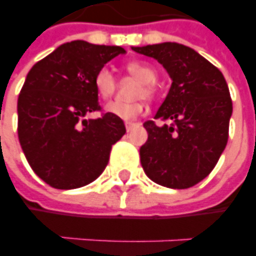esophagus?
Here are the masks:
<instances>
[{
    "label": "esophagus",
    "mask_w": 256,
    "mask_h": 256,
    "mask_svg": "<svg viewBox=\"0 0 256 256\" xmlns=\"http://www.w3.org/2000/svg\"><path fill=\"white\" fill-rule=\"evenodd\" d=\"M134 125H135V122H132V121H125V128H126V131H131Z\"/></svg>",
    "instance_id": "obj_1"
}]
</instances>
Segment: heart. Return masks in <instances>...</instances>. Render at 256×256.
I'll use <instances>...</instances> for the list:
<instances>
[{
    "label": "heart",
    "mask_w": 256,
    "mask_h": 256,
    "mask_svg": "<svg viewBox=\"0 0 256 256\" xmlns=\"http://www.w3.org/2000/svg\"><path fill=\"white\" fill-rule=\"evenodd\" d=\"M124 70L131 77L139 81L136 88L132 92V98H135L136 100H114L108 103L104 108L114 117H118L121 120H132L143 112V103L140 99L150 100L156 96L154 82L157 81V72L153 66L144 62H126L124 64ZM94 86L100 99H108L113 95L116 90V78L108 67H102L100 70L96 72L94 77Z\"/></svg>",
    "instance_id": "1"
}]
</instances>
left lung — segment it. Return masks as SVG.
Instances as JSON below:
<instances>
[{
  "label": "left lung",
  "instance_id": "obj_1",
  "mask_svg": "<svg viewBox=\"0 0 256 256\" xmlns=\"http://www.w3.org/2000/svg\"><path fill=\"white\" fill-rule=\"evenodd\" d=\"M132 50L160 62L172 78L154 117L171 124L153 120L143 124L148 135L139 150L144 174L166 188H192L211 174L228 143L233 104L226 80L186 45L162 42Z\"/></svg>",
  "mask_w": 256,
  "mask_h": 256
}]
</instances>
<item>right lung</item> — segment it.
Masks as SVG:
<instances>
[{"instance_id":"right-lung-1","label":"right lung","mask_w":256,"mask_h":256,"mask_svg":"<svg viewBox=\"0 0 256 256\" xmlns=\"http://www.w3.org/2000/svg\"><path fill=\"white\" fill-rule=\"evenodd\" d=\"M121 46L72 41L37 62L18 99V136L32 170L55 189L82 188L108 166L124 121L100 112L94 77Z\"/></svg>"}]
</instances>
